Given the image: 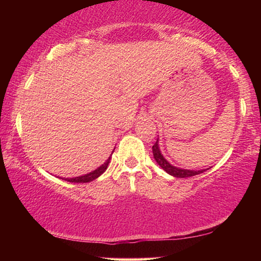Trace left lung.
Masks as SVG:
<instances>
[{
    "label": "left lung",
    "mask_w": 261,
    "mask_h": 261,
    "mask_svg": "<svg viewBox=\"0 0 261 261\" xmlns=\"http://www.w3.org/2000/svg\"><path fill=\"white\" fill-rule=\"evenodd\" d=\"M152 151H153V156H154L155 162L158 165L162 167L164 171H166L167 173L171 174V176L177 177V178H188V177H192L196 176V174L203 173L204 171L209 170H187V169H180V167H176L167 162L165 159V156L162 154V151H160L159 147V139L155 141V144L152 146Z\"/></svg>",
    "instance_id": "left-lung-1"
}]
</instances>
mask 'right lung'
Wrapping results in <instances>:
<instances>
[{"label":"right lung","instance_id":"obj_1","mask_svg":"<svg viewBox=\"0 0 261 261\" xmlns=\"http://www.w3.org/2000/svg\"><path fill=\"white\" fill-rule=\"evenodd\" d=\"M115 149V148H114ZM113 154V153H112ZM110 159H112V156H109L108 159L106 160L105 164H102L101 166L97 167V169L91 171V172H89L87 174H83V176H80V177H72V178H64V179L70 181V183H88V181H92L96 178H98L101 174L105 172L107 170V167H108L109 163H110Z\"/></svg>","mask_w":261,"mask_h":261}]
</instances>
